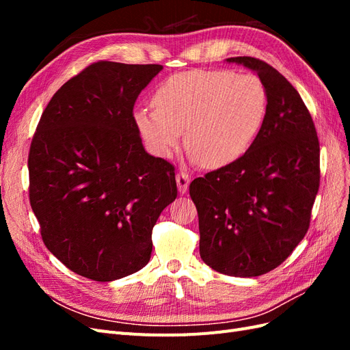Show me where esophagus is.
Here are the masks:
<instances>
[{"label": "esophagus", "instance_id": "34e87169", "mask_svg": "<svg viewBox=\"0 0 350 350\" xmlns=\"http://www.w3.org/2000/svg\"><path fill=\"white\" fill-rule=\"evenodd\" d=\"M176 185H178V191L181 194H185L188 191L189 187V176L187 172L181 171L176 174Z\"/></svg>", "mask_w": 350, "mask_h": 350}]
</instances>
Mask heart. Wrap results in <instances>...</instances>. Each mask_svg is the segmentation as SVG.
I'll use <instances>...</instances> for the list:
<instances>
[{"mask_svg": "<svg viewBox=\"0 0 350 350\" xmlns=\"http://www.w3.org/2000/svg\"><path fill=\"white\" fill-rule=\"evenodd\" d=\"M154 108H139L134 124L147 147L169 157L183 140L194 162L234 163L248 152L267 109V92L254 74L191 70L165 79L153 92Z\"/></svg>", "mask_w": 350, "mask_h": 350, "instance_id": "1", "label": "heart"}]
</instances>
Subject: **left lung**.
I'll return each mask as SVG.
<instances>
[{
	"instance_id": "left-lung-1",
	"label": "left lung",
	"mask_w": 350,
	"mask_h": 350,
	"mask_svg": "<svg viewBox=\"0 0 350 350\" xmlns=\"http://www.w3.org/2000/svg\"><path fill=\"white\" fill-rule=\"evenodd\" d=\"M257 72L267 109L248 152L189 184L200 256L208 267L256 278L288 258L310 228L320 187V143L298 90L267 62L228 58Z\"/></svg>"
}]
</instances>
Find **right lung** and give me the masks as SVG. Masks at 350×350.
<instances>
[{"instance_id": "obj_1", "label": "right lung", "mask_w": 350, "mask_h": 350, "mask_svg": "<svg viewBox=\"0 0 350 350\" xmlns=\"http://www.w3.org/2000/svg\"><path fill=\"white\" fill-rule=\"evenodd\" d=\"M159 64L99 61L57 90L29 152V198L46 248L71 271L112 282L150 260L152 230L176 198L175 167L134 124Z\"/></svg>"}]
</instances>
